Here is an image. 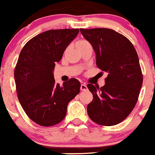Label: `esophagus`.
<instances>
[{
	"label": "esophagus",
	"instance_id": "obj_1",
	"mask_svg": "<svg viewBox=\"0 0 155 155\" xmlns=\"http://www.w3.org/2000/svg\"><path fill=\"white\" fill-rule=\"evenodd\" d=\"M80 89H81V91H86L87 89V85H86V84H85V83H83V84H82V85H81Z\"/></svg>",
	"mask_w": 155,
	"mask_h": 155
}]
</instances>
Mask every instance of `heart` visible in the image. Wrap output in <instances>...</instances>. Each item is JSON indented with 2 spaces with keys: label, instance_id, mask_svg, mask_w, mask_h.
Listing matches in <instances>:
<instances>
[{
  "label": "heart",
  "instance_id": "heart-1",
  "mask_svg": "<svg viewBox=\"0 0 155 155\" xmlns=\"http://www.w3.org/2000/svg\"><path fill=\"white\" fill-rule=\"evenodd\" d=\"M89 44L88 42H87L86 40H79V41L76 43V46H77V48H79L81 47V46H85V45H87Z\"/></svg>",
  "mask_w": 155,
  "mask_h": 155
}]
</instances>
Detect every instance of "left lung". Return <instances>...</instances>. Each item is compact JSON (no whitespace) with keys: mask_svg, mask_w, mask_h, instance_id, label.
Masks as SVG:
<instances>
[{"mask_svg":"<svg viewBox=\"0 0 155 155\" xmlns=\"http://www.w3.org/2000/svg\"><path fill=\"white\" fill-rule=\"evenodd\" d=\"M96 54V64L108 73L101 87L87 84L93 101L87 105L94 122L112 126L124 121L135 107L143 75L135 48L127 38L112 29H80Z\"/></svg>","mask_w":155,"mask_h":155,"instance_id":"obj_1","label":"left lung"}]
</instances>
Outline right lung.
Masks as SVG:
<instances>
[{
  "mask_svg": "<svg viewBox=\"0 0 155 155\" xmlns=\"http://www.w3.org/2000/svg\"><path fill=\"white\" fill-rule=\"evenodd\" d=\"M79 29L50 30L30 40L21 49L15 68L18 98L28 116L41 126H53L64 118L68 105L80 91L76 79L62 86L54 79L56 62L62 58Z\"/></svg>",
  "mask_w": 155,
  "mask_h": 155,
  "instance_id": "right-lung-1",
  "label": "right lung"
}]
</instances>
